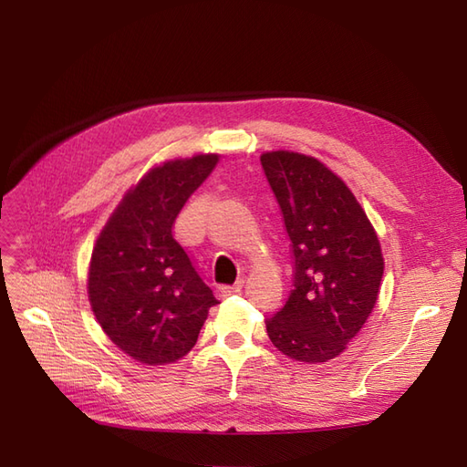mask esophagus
I'll return each mask as SVG.
<instances>
[{"label":"esophagus","mask_w":467,"mask_h":467,"mask_svg":"<svg viewBox=\"0 0 467 467\" xmlns=\"http://www.w3.org/2000/svg\"><path fill=\"white\" fill-rule=\"evenodd\" d=\"M244 285H245V280L244 278H239L235 285H232V286H225V285H222L220 288H218V292L222 294V296H232V294H237V292H242L244 290Z\"/></svg>","instance_id":"1"}]
</instances>
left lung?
I'll return each instance as SVG.
<instances>
[{
  "mask_svg": "<svg viewBox=\"0 0 467 467\" xmlns=\"http://www.w3.org/2000/svg\"><path fill=\"white\" fill-rule=\"evenodd\" d=\"M261 165L290 237L294 280L266 333L286 357L327 362L362 329L378 300L384 257L355 194L312 155L266 151Z\"/></svg>",
  "mask_w": 467,
  "mask_h": 467,
  "instance_id": "1",
  "label": "left lung"
}]
</instances>
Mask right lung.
Masks as SVG:
<instances>
[{
  "label": "right lung",
  "mask_w": 467,
  "mask_h": 467,
  "mask_svg": "<svg viewBox=\"0 0 467 467\" xmlns=\"http://www.w3.org/2000/svg\"><path fill=\"white\" fill-rule=\"evenodd\" d=\"M216 163V153H201L153 167L97 237L88 278L91 309L134 360L155 366L185 357L218 304L173 237L181 208Z\"/></svg>",
  "instance_id": "right-lung-1"
}]
</instances>
